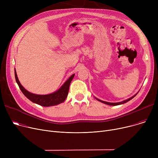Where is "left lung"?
Wrapping results in <instances>:
<instances>
[{
    "mask_svg": "<svg viewBox=\"0 0 158 158\" xmlns=\"http://www.w3.org/2000/svg\"><path fill=\"white\" fill-rule=\"evenodd\" d=\"M136 95H137V94H135L134 96H132V97H131V98H129L127 99V100H126V101H123L120 102H116V103L107 102H105V101H101V100H100V99H98V98H96V99H97V100H98V101H100V102H102V103H104V104H107V105H110V106H117V105H120V104H124V103H126L127 102H128V101H129L130 100H131L132 98H134Z\"/></svg>",
    "mask_w": 158,
    "mask_h": 158,
    "instance_id": "left-lung-1",
    "label": "left lung"
}]
</instances>
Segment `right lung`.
Wrapping results in <instances>:
<instances>
[{
    "instance_id": "right-lung-1",
    "label": "right lung",
    "mask_w": 158,
    "mask_h": 158,
    "mask_svg": "<svg viewBox=\"0 0 158 158\" xmlns=\"http://www.w3.org/2000/svg\"><path fill=\"white\" fill-rule=\"evenodd\" d=\"M74 75L75 74L72 75L69 78V79L56 92L48 95H37L28 92L27 90H26L21 85L18 79L16 70L15 69V76L16 81L17 82V84L23 95L32 102L44 107L56 106L63 102L65 101V99L67 97L69 94L70 82L74 77Z\"/></svg>"
}]
</instances>
